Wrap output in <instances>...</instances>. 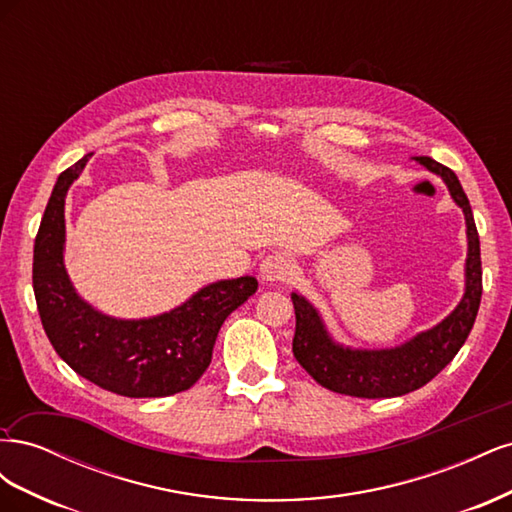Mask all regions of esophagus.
<instances>
[{"instance_id":"obj_1","label":"esophagus","mask_w":512,"mask_h":512,"mask_svg":"<svg viewBox=\"0 0 512 512\" xmlns=\"http://www.w3.org/2000/svg\"><path fill=\"white\" fill-rule=\"evenodd\" d=\"M292 275V260L284 254H271L260 265V277L269 284L286 282Z\"/></svg>"}]
</instances>
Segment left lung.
I'll return each mask as SVG.
<instances>
[{
	"label": "left lung",
	"mask_w": 512,
	"mask_h": 512,
	"mask_svg": "<svg viewBox=\"0 0 512 512\" xmlns=\"http://www.w3.org/2000/svg\"><path fill=\"white\" fill-rule=\"evenodd\" d=\"M414 160L444 179L448 192L466 215V292H463L455 312L436 327L418 333L406 344L386 350H352L335 344L324 329L316 307L305 301L301 294L292 292L294 316H297L292 339L294 359L329 391L350 397L382 399L421 389L455 359L474 327L480 294H483V269H480V241L470 200L451 168L427 156H418Z\"/></svg>",
	"instance_id": "obj_1"
}]
</instances>
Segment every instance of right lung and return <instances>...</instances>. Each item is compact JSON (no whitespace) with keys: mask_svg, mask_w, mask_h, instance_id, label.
I'll list each match as a JSON object with an SVG mask.
<instances>
[{"mask_svg":"<svg viewBox=\"0 0 512 512\" xmlns=\"http://www.w3.org/2000/svg\"><path fill=\"white\" fill-rule=\"evenodd\" d=\"M91 153L57 177L34 243V294L46 337L76 374L123 397L188 391L211 363L224 320L258 290L256 277L205 286L166 314L117 320L85 303L64 267V205Z\"/></svg>","mask_w":512,"mask_h":512,"instance_id":"add662e5","label":"right lung"}]
</instances>
